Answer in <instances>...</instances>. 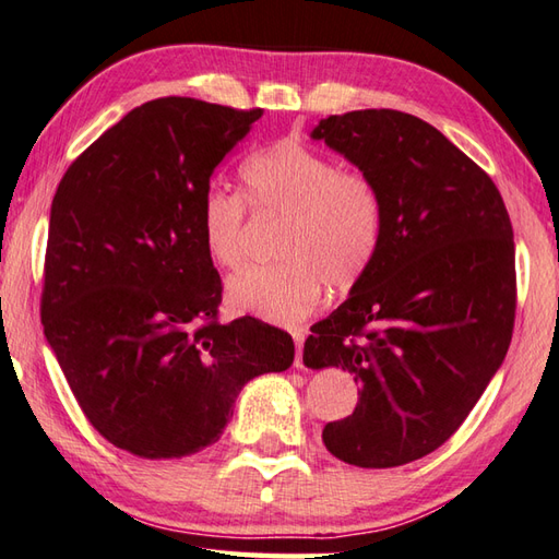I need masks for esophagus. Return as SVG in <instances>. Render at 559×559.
Listing matches in <instances>:
<instances>
[{
  "instance_id": "34e87169",
  "label": "esophagus",
  "mask_w": 559,
  "mask_h": 559,
  "mask_svg": "<svg viewBox=\"0 0 559 559\" xmlns=\"http://www.w3.org/2000/svg\"><path fill=\"white\" fill-rule=\"evenodd\" d=\"M292 337H294V343H296V359H294V364L299 369H304V340H306V330L304 328H296L294 333H292Z\"/></svg>"
}]
</instances>
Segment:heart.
Masks as SVG:
<instances>
[{
    "label": "heart",
    "instance_id": "1",
    "mask_svg": "<svg viewBox=\"0 0 559 559\" xmlns=\"http://www.w3.org/2000/svg\"><path fill=\"white\" fill-rule=\"evenodd\" d=\"M246 198L210 188L200 202V231L216 265L238 270L248 250V204L258 216H277L282 260L250 267L229 282L238 311L270 323L309 316L323 287L349 289L367 275L383 234V204L373 178L337 166L313 146L280 140L241 166Z\"/></svg>",
    "mask_w": 559,
    "mask_h": 559
}]
</instances>
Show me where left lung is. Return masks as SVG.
<instances>
[{"label":"left lung","instance_id":"1","mask_svg":"<svg viewBox=\"0 0 559 559\" xmlns=\"http://www.w3.org/2000/svg\"><path fill=\"white\" fill-rule=\"evenodd\" d=\"M311 136L373 178L383 234L349 299L311 328L304 364L340 367L361 385L355 413L325 425L328 451L395 468L449 441L504 361L514 231L492 178L409 112L352 110Z\"/></svg>","mask_w":559,"mask_h":559}]
</instances>
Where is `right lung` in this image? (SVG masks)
<instances>
[{"label": "right lung", "mask_w": 559, "mask_h": 559, "mask_svg": "<svg viewBox=\"0 0 559 559\" xmlns=\"http://www.w3.org/2000/svg\"><path fill=\"white\" fill-rule=\"evenodd\" d=\"M263 110L166 96L130 110L57 186L40 318L100 437L183 459L222 437L236 395L294 361L287 330L219 321L222 277L200 231L212 170Z\"/></svg>", "instance_id": "right-lung-1"}]
</instances>
